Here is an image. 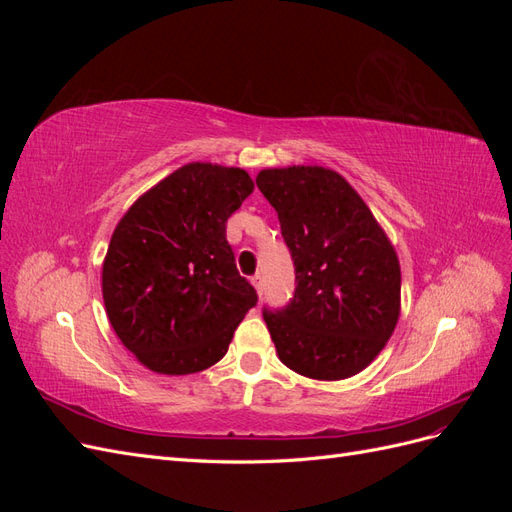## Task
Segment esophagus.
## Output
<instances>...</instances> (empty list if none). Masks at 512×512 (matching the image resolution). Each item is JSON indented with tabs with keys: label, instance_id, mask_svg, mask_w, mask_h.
Returning <instances> with one entry per match:
<instances>
[{
	"label": "esophagus",
	"instance_id": "1",
	"mask_svg": "<svg viewBox=\"0 0 512 512\" xmlns=\"http://www.w3.org/2000/svg\"><path fill=\"white\" fill-rule=\"evenodd\" d=\"M252 284H254L256 292L262 294V290H265V280H262V273H256V275L252 277Z\"/></svg>",
	"mask_w": 512,
	"mask_h": 512
}]
</instances>
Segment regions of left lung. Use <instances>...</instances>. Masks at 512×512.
<instances>
[{
  "instance_id": "1",
  "label": "left lung",
  "mask_w": 512,
  "mask_h": 512,
  "mask_svg": "<svg viewBox=\"0 0 512 512\" xmlns=\"http://www.w3.org/2000/svg\"><path fill=\"white\" fill-rule=\"evenodd\" d=\"M258 190L277 211L294 262V297L265 318L280 361L314 380L363 371L399 320L395 247L352 185L331 168H267Z\"/></svg>"
}]
</instances>
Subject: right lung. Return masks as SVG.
Segmentation results:
<instances>
[{
    "mask_svg": "<svg viewBox=\"0 0 512 512\" xmlns=\"http://www.w3.org/2000/svg\"><path fill=\"white\" fill-rule=\"evenodd\" d=\"M252 192L243 168L192 162L119 220L102 297L121 344L147 369L185 376L215 365L256 305L226 241L228 218Z\"/></svg>",
    "mask_w": 512,
    "mask_h": 512,
    "instance_id": "1",
    "label": "right lung"
}]
</instances>
